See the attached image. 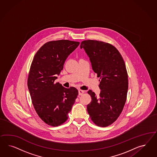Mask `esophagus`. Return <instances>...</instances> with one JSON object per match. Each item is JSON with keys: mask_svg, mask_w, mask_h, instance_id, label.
Wrapping results in <instances>:
<instances>
[{"mask_svg": "<svg viewBox=\"0 0 157 157\" xmlns=\"http://www.w3.org/2000/svg\"><path fill=\"white\" fill-rule=\"evenodd\" d=\"M85 93V91L83 90H78V93H79V95H82L83 93Z\"/></svg>", "mask_w": 157, "mask_h": 157, "instance_id": "1", "label": "esophagus"}]
</instances>
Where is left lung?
Here are the masks:
<instances>
[{
  "mask_svg": "<svg viewBox=\"0 0 157 157\" xmlns=\"http://www.w3.org/2000/svg\"><path fill=\"white\" fill-rule=\"evenodd\" d=\"M90 58L93 71L100 78V95L88 91L91 101L87 106L91 120L97 125H111L122 112L128 88V74L122 56L109 43L85 40L81 44Z\"/></svg>",
  "mask_w": 157,
  "mask_h": 157,
  "instance_id": "8db88e82",
  "label": "left lung"
}]
</instances>
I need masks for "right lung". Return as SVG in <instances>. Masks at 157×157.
I'll return each instance as SVG.
<instances>
[{"mask_svg":"<svg viewBox=\"0 0 157 157\" xmlns=\"http://www.w3.org/2000/svg\"><path fill=\"white\" fill-rule=\"evenodd\" d=\"M79 44L68 40L49 41L38 49L32 63L29 91L36 113L49 125L57 127L66 121L78 95L76 88L67 89L55 81Z\"/></svg>","mask_w":157,"mask_h":157,"instance_id":"right-lung-1","label":"right lung"}]
</instances>
